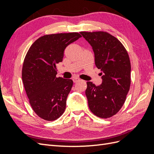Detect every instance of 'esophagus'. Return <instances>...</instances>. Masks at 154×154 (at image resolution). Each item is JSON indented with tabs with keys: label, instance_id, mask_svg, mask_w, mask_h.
Listing matches in <instances>:
<instances>
[{
	"label": "esophagus",
	"instance_id": "1",
	"mask_svg": "<svg viewBox=\"0 0 154 154\" xmlns=\"http://www.w3.org/2000/svg\"><path fill=\"white\" fill-rule=\"evenodd\" d=\"M72 80H73V82H74V83H76V82H78V81H80V79H79L78 78H74L72 79Z\"/></svg>",
	"mask_w": 154,
	"mask_h": 154
}]
</instances>
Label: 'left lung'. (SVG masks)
<instances>
[{"label": "left lung", "mask_w": 154, "mask_h": 154, "mask_svg": "<svg viewBox=\"0 0 154 154\" xmlns=\"http://www.w3.org/2000/svg\"><path fill=\"white\" fill-rule=\"evenodd\" d=\"M92 46L95 64L101 70L102 83L87 82L85 94L89 109L101 118H109L122 109L130 87L131 65L121 42L107 32H80Z\"/></svg>", "instance_id": "obj_1"}]
</instances>
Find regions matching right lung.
Instances as JSON below:
<instances>
[{
	"instance_id": "obj_1",
	"label": "right lung",
	"mask_w": 154,
	"mask_h": 154,
	"mask_svg": "<svg viewBox=\"0 0 154 154\" xmlns=\"http://www.w3.org/2000/svg\"><path fill=\"white\" fill-rule=\"evenodd\" d=\"M80 37L76 32L45 35L27 51L22 66L23 84L32 110L42 119L54 121L64 112L73 82L56 76V65L62 62L67 46Z\"/></svg>"
}]
</instances>
